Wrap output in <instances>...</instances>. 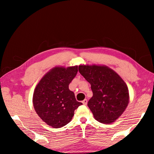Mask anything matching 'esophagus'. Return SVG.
<instances>
[{"mask_svg":"<svg viewBox=\"0 0 154 154\" xmlns=\"http://www.w3.org/2000/svg\"><path fill=\"white\" fill-rule=\"evenodd\" d=\"M82 103H83V105H87V103H88V100H87V99H85V100H83L82 101Z\"/></svg>","mask_w":154,"mask_h":154,"instance_id":"esophagus-1","label":"esophagus"}]
</instances>
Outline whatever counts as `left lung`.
<instances>
[{"label": "left lung", "mask_w": 154, "mask_h": 154, "mask_svg": "<svg viewBox=\"0 0 154 154\" xmlns=\"http://www.w3.org/2000/svg\"><path fill=\"white\" fill-rule=\"evenodd\" d=\"M79 71L91 85L93 96L88 106L94 118L106 124L116 121L128 104L129 92L126 83L105 66L80 65Z\"/></svg>", "instance_id": "left-lung-1"}]
</instances>
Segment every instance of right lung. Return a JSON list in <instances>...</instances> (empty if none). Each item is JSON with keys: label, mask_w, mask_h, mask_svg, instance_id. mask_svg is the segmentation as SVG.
I'll use <instances>...</instances> for the list:
<instances>
[{"label": "right lung", "mask_w": 154, "mask_h": 154, "mask_svg": "<svg viewBox=\"0 0 154 154\" xmlns=\"http://www.w3.org/2000/svg\"><path fill=\"white\" fill-rule=\"evenodd\" d=\"M77 71V66L56 67L36 85L33 94L34 108L49 126L58 128L66 125L71 121L75 109L82 105L69 88Z\"/></svg>", "instance_id": "1"}]
</instances>
